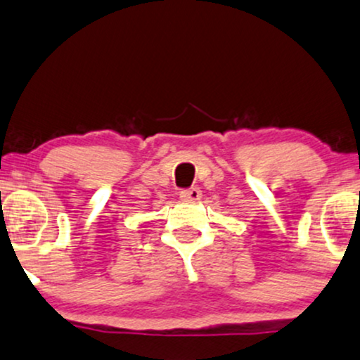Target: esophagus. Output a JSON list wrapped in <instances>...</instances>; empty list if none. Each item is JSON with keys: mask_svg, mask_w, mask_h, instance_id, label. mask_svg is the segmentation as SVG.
Returning <instances> with one entry per match:
<instances>
[{"mask_svg": "<svg viewBox=\"0 0 360 360\" xmlns=\"http://www.w3.org/2000/svg\"><path fill=\"white\" fill-rule=\"evenodd\" d=\"M200 197H202V190L197 187L181 190L180 192V198L184 202H197V200H200Z\"/></svg>", "mask_w": 360, "mask_h": 360, "instance_id": "34e87169", "label": "esophagus"}]
</instances>
